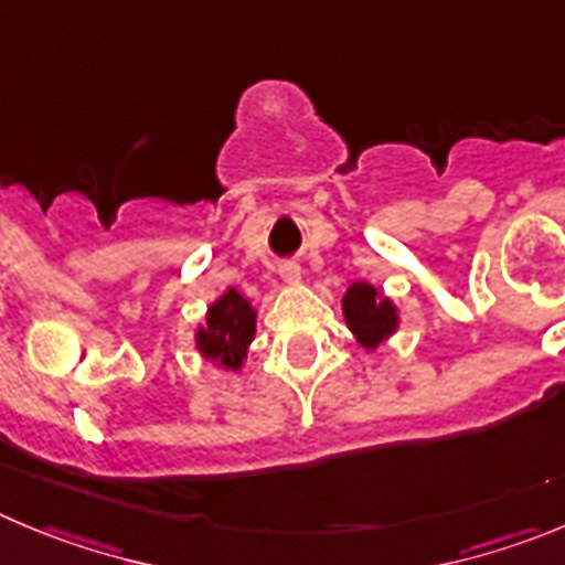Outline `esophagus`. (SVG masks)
Returning a JSON list of instances; mask_svg holds the SVG:
<instances>
[{
  "mask_svg": "<svg viewBox=\"0 0 565 565\" xmlns=\"http://www.w3.org/2000/svg\"><path fill=\"white\" fill-rule=\"evenodd\" d=\"M278 273H281V281L292 284V287H295V284H300V276H303L298 265H281V270H278Z\"/></svg>",
  "mask_w": 565,
  "mask_h": 565,
  "instance_id": "esophagus-1",
  "label": "esophagus"
}]
</instances>
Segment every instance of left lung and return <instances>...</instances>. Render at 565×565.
I'll use <instances>...</instances> for the list:
<instances>
[{"label":"left lung","mask_w":565,"mask_h":565,"mask_svg":"<svg viewBox=\"0 0 565 565\" xmlns=\"http://www.w3.org/2000/svg\"><path fill=\"white\" fill-rule=\"evenodd\" d=\"M342 318L365 351H379L402 326L395 300L367 281H351L342 295Z\"/></svg>","instance_id":"obj_1"}]
</instances>
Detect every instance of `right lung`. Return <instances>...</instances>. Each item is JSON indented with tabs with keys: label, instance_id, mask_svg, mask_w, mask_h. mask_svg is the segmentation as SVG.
<instances>
[{
	"label": "right lung",
	"instance_id": "add662e5",
	"mask_svg": "<svg viewBox=\"0 0 565 565\" xmlns=\"http://www.w3.org/2000/svg\"><path fill=\"white\" fill-rule=\"evenodd\" d=\"M256 307L239 289H225L209 303L203 323L194 326V351L220 371H242L256 337Z\"/></svg>",
	"mask_w": 565,
	"mask_h": 565
}]
</instances>
